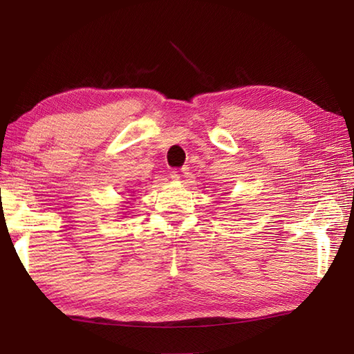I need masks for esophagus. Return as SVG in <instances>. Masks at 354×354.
I'll use <instances>...</instances> for the list:
<instances>
[{
    "instance_id": "34e87169",
    "label": "esophagus",
    "mask_w": 354,
    "mask_h": 354,
    "mask_svg": "<svg viewBox=\"0 0 354 354\" xmlns=\"http://www.w3.org/2000/svg\"><path fill=\"white\" fill-rule=\"evenodd\" d=\"M170 176L173 179H176V181H183V179L187 176V169H173L170 171Z\"/></svg>"
}]
</instances>
